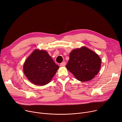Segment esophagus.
Here are the masks:
<instances>
[{"instance_id": "obj_1", "label": "esophagus", "mask_w": 122, "mask_h": 122, "mask_svg": "<svg viewBox=\"0 0 122 122\" xmlns=\"http://www.w3.org/2000/svg\"><path fill=\"white\" fill-rule=\"evenodd\" d=\"M66 62L65 61H63L60 64L61 66H66Z\"/></svg>"}]
</instances>
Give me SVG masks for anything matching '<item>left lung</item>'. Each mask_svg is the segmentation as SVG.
Returning <instances> with one entry per match:
<instances>
[{"label": "left lung", "instance_id": "left-lung-1", "mask_svg": "<svg viewBox=\"0 0 122 122\" xmlns=\"http://www.w3.org/2000/svg\"><path fill=\"white\" fill-rule=\"evenodd\" d=\"M101 62L97 54L87 47H82L71 52L66 67L78 80L86 82L92 80L97 74Z\"/></svg>", "mask_w": 122, "mask_h": 122}]
</instances>
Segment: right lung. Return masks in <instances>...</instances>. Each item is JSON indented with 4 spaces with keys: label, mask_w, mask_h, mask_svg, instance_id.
<instances>
[{
    "label": "right lung",
    "mask_w": 122,
    "mask_h": 122,
    "mask_svg": "<svg viewBox=\"0 0 122 122\" xmlns=\"http://www.w3.org/2000/svg\"><path fill=\"white\" fill-rule=\"evenodd\" d=\"M59 66L44 50H35L24 64V72L31 83L43 86L49 83Z\"/></svg>",
    "instance_id": "obj_1"
}]
</instances>
